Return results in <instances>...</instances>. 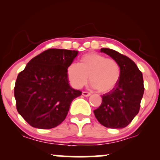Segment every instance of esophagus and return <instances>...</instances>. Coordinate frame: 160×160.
I'll return each instance as SVG.
<instances>
[{"label":"esophagus","instance_id":"esophagus-1","mask_svg":"<svg viewBox=\"0 0 160 160\" xmlns=\"http://www.w3.org/2000/svg\"><path fill=\"white\" fill-rule=\"evenodd\" d=\"M82 95H84V97H89L91 95V94L88 92H82Z\"/></svg>","mask_w":160,"mask_h":160}]
</instances>
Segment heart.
<instances>
[{
    "instance_id": "heart-1",
    "label": "heart",
    "mask_w": 160,
    "mask_h": 160,
    "mask_svg": "<svg viewBox=\"0 0 160 160\" xmlns=\"http://www.w3.org/2000/svg\"><path fill=\"white\" fill-rule=\"evenodd\" d=\"M70 84L75 89H81L91 81V86L100 92L111 91L121 77V67L113 58L97 52H89L82 56L77 63H71L66 68Z\"/></svg>"
}]
</instances>
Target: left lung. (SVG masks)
Instances as JSON below:
<instances>
[{
	"mask_svg": "<svg viewBox=\"0 0 160 160\" xmlns=\"http://www.w3.org/2000/svg\"><path fill=\"white\" fill-rule=\"evenodd\" d=\"M100 52L119 62L121 77L110 92L102 95V103L94 113L98 122L106 128H124L139 112L144 92L143 74L127 56L108 48H102Z\"/></svg>",
	"mask_w": 160,
	"mask_h": 160,
	"instance_id": "1",
	"label": "left lung"
}]
</instances>
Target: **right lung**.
<instances>
[{
	"label": "right lung",
	"instance_id": "obj_1",
	"mask_svg": "<svg viewBox=\"0 0 160 160\" xmlns=\"http://www.w3.org/2000/svg\"><path fill=\"white\" fill-rule=\"evenodd\" d=\"M78 52L50 49L30 60L14 87L17 109L30 125L51 129L62 123L73 99L82 95L69 84L66 68Z\"/></svg>",
	"mask_w": 160,
	"mask_h": 160
}]
</instances>
